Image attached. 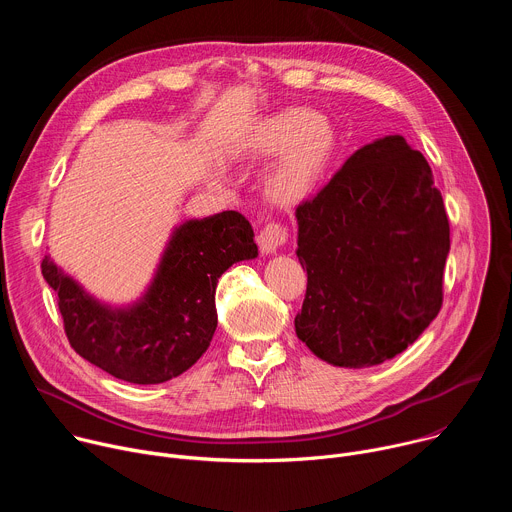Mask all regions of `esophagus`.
Listing matches in <instances>:
<instances>
[{
	"label": "esophagus",
	"mask_w": 512,
	"mask_h": 512,
	"mask_svg": "<svg viewBox=\"0 0 512 512\" xmlns=\"http://www.w3.org/2000/svg\"><path fill=\"white\" fill-rule=\"evenodd\" d=\"M287 241V229L277 225V223H269L261 229L259 237H257V243H259V249L261 253L265 255H271L275 253L279 247H283Z\"/></svg>",
	"instance_id": "1"
}]
</instances>
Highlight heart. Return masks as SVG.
I'll list each match as a JSON object with an SVG mask.
<instances>
[{"label": "heart", "instance_id": "1", "mask_svg": "<svg viewBox=\"0 0 512 512\" xmlns=\"http://www.w3.org/2000/svg\"><path fill=\"white\" fill-rule=\"evenodd\" d=\"M241 150L255 158L281 154L267 176V190L273 200L291 204L318 186L334 156L336 133L314 109L287 107L255 121Z\"/></svg>", "mask_w": 512, "mask_h": 512}]
</instances>
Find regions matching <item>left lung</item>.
Instances as JSON below:
<instances>
[{
  "label": "left lung",
  "instance_id": "1",
  "mask_svg": "<svg viewBox=\"0 0 512 512\" xmlns=\"http://www.w3.org/2000/svg\"><path fill=\"white\" fill-rule=\"evenodd\" d=\"M308 271L296 334L334 367H375L442 308L450 223L421 152L401 135L356 150L296 210Z\"/></svg>",
  "mask_w": 512,
  "mask_h": 512
}]
</instances>
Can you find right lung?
I'll return each instance as SVG.
<instances>
[{
	"label": "right lung",
	"mask_w": 512,
	"mask_h": 512,
	"mask_svg": "<svg viewBox=\"0 0 512 512\" xmlns=\"http://www.w3.org/2000/svg\"><path fill=\"white\" fill-rule=\"evenodd\" d=\"M253 237L249 221L235 210L182 223L145 294L123 308L87 294L48 255L42 275L58 294L72 348L115 379L158 385L188 371L210 346L218 277L233 263L257 257Z\"/></svg>",
	"instance_id": "right-lung-1"
}]
</instances>
